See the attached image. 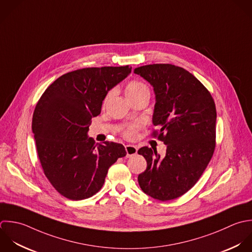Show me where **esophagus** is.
Segmentation results:
<instances>
[{"label": "esophagus", "mask_w": 252, "mask_h": 252, "mask_svg": "<svg viewBox=\"0 0 252 252\" xmlns=\"http://www.w3.org/2000/svg\"><path fill=\"white\" fill-rule=\"evenodd\" d=\"M126 156L130 157L132 155H135L137 152V147L134 145H126Z\"/></svg>", "instance_id": "1"}]
</instances>
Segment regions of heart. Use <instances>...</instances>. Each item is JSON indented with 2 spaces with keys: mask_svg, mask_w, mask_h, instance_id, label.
Instances as JSON below:
<instances>
[{
  "mask_svg": "<svg viewBox=\"0 0 252 252\" xmlns=\"http://www.w3.org/2000/svg\"><path fill=\"white\" fill-rule=\"evenodd\" d=\"M113 93H114V90H111L107 93V95L105 96V99H104L105 103L110 99V97L113 95ZM143 93H149V90H148V87L140 81L132 80V81L128 82L126 86V95L129 100L132 98H135ZM135 134H136V126H131L129 127H127L126 130L125 131L126 137L129 138V139L134 138Z\"/></svg>",
  "mask_w": 252,
  "mask_h": 252,
  "instance_id": "heart-1",
  "label": "heart"
}]
</instances>
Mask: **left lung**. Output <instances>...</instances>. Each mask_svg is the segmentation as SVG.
Instances as JSON below:
<instances>
[{"label":"left lung","mask_w":252,"mask_h":252,"mask_svg":"<svg viewBox=\"0 0 252 252\" xmlns=\"http://www.w3.org/2000/svg\"><path fill=\"white\" fill-rule=\"evenodd\" d=\"M134 73L153 87V135L167 145L166 155L141 147L146 170L138 176L144 193L167 201L189 191L199 180L215 149L216 107L204 85L189 71L170 63L136 67Z\"/></svg>","instance_id":"8db88e82"}]
</instances>
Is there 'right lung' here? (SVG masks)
I'll return each instance as SVG.
<instances>
[{
  "label": "right lung",
  "instance_id": "obj_1",
  "mask_svg": "<svg viewBox=\"0 0 252 252\" xmlns=\"http://www.w3.org/2000/svg\"><path fill=\"white\" fill-rule=\"evenodd\" d=\"M131 72V66L87 67L67 72L43 93L34 110L32 132L44 174L71 200L97 193L109 168L126 155L123 144H96L88 137L91 119L105 96Z\"/></svg>",
  "mask_w": 252,
  "mask_h": 252
}]
</instances>
